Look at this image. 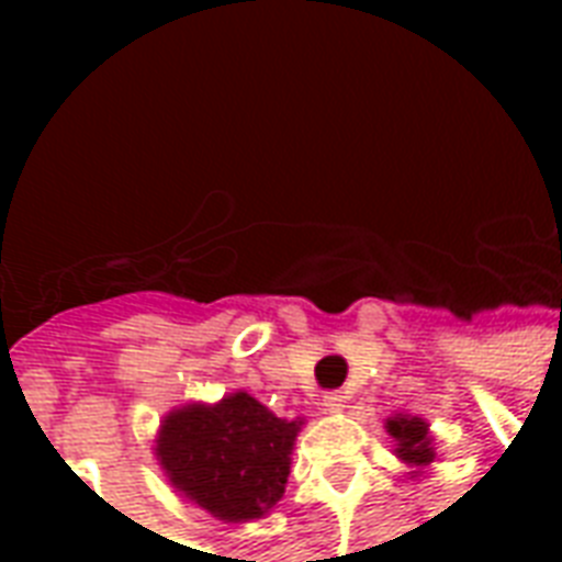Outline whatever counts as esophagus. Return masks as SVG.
Instances as JSON below:
<instances>
[{"mask_svg":"<svg viewBox=\"0 0 562 562\" xmlns=\"http://www.w3.org/2000/svg\"><path fill=\"white\" fill-rule=\"evenodd\" d=\"M347 405V393L344 391H329L324 393V408L329 411V414H338V411Z\"/></svg>","mask_w":562,"mask_h":562,"instance_id":"1","label":"esophagus"}]
</instances>
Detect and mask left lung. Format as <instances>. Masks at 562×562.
I'll list each match as a JSON object with an SVG mask.
<instances>
[{
    "label": "left lung",
    "mask_w": 562,
    "mask_h": 562,
    "mask_svg": "<svg viewBox=\"0 0 562 562\" xmlns=\"http://www.w3.org/2000/svg\"><path fill=\"white\" fill-rule=\"evenodd\" d=\"M387 431L396 440V454L411 467H426L435 461L428 426L419 417H393L387 419Z\"/></svg>",
    "instance_id": "1"
}]
</instances>
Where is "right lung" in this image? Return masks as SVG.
Instances as JSON below:
<instances>
[{
	"instance_id": "1",
	"label": "right lung",
	"mask_w": 562,
	"mask_h": 562,
	"mask_svg": "<svg viewBox=\"0 0 562 562\" xmlns=\"http://www.w3.org/2000/svg\"><path fill=\"white\" fill-rule=\"evenodd\" d=\"M297 419L273 417L250 393L218 405L171 411L157 458L175 487L218 519L241 522L268 514L285 493Z\"/></svg>"
}]
</instances>
